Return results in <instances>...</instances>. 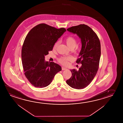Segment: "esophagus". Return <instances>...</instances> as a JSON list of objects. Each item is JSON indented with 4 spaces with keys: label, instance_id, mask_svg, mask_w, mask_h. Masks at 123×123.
I'll use <instances>...</instances> for the list:
<instances>
[{
    "label": "esophagus",
    "instance_id": "obj_1",
    "mask_svg": "<svg viewBox=\"0 0 123 123\" xmlns=\"http://www.w3.org/2000/svg\"><path fill=\"white\" fill-rule=\"evenodd\" d=\"M62 70H67V69L66 68H64V67H62Z\"/></svg>",
    "mask_w": 123,
    "mask_h": 123
}]
</instances>
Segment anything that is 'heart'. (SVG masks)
I'll return each instance as SVG.
<instances>
[{
	"label": "heart",
	"instance_id": "b5f03b06",
	"mask_svg": "<svg viewBox=\"0 0 123 123\" xmlns=\"http://www.w3.org/2000/svg\"><path fill=\"white\" fill-rule=\"evenodd\" d=\"M66 43L68 46V47L71 49H74L76 46L77 44V40L74 37L72 36H69L66 38L65 39ZM60 42L58 41L57 42L55 43L54 46L53 47V49L55 50L57 48L58 46L59 45ZM73 60V59L70 56H63L62 57L60 58L59 59V62L63 65H68L69 64V61H71Z\"/></svg>",
	"mask_w": 123,
	"mask_h": 123
}]
</instances>
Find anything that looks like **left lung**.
Masks as SVG:
<instances>
[{
	"label": "left lung",
	"instance_id": "1",
	"mask_svg": "<svg viewBox=\"0 0 123 123\" xmlns=\"http://www.w3.org/2000/svg\"><path fill=\"white\" fill-rule=\"evenodd\" d=\"M67 31L76 34L81 39L80 57L76 63L82 65L78 70H70L72 76L66 82L71 88L83 89L89 85L97 72L101 56L100 41L92 28L84 24L71 27Z\"/></svg>",
	"mask_w": 123,
	"mask_h": 123
}]
</instances>
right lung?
<instances>
[{"mask_svg":"<svg viewBox=\"0 0 123 123\" xmlns=\"http://www.w3.org/2000/svg\"><path fill=\"white\" fill-rule=\"evenodd\" d=\"M66 30L57 29L45 24L32 28L23 45L21 59L25 74L35 87H45L52 81L56 73L62 70L60 66L45 60V55L52 51L59 38Z\"/></svg>","mask_w":123,"mask_h":123,"instance_id":"add662e5","label":"right lung"}]
</instances>
